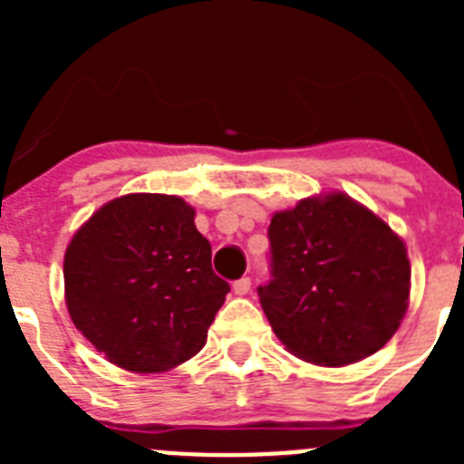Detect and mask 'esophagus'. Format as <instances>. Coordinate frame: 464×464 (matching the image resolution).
<instances>
[{
  "instance_id": "34e87169",
  "label": "esophagus",
  "mask_w": 464,
  "mask_h": 464,
  "mask_svg": "<svg viewBox=\"0 0 464 464\" xmlns=\"http://www.w3.org/2000/svg\"><path fill=\"white\" fill-rule=\"evenodd\" d=\"M251 290V276H241L239 281H235V293L237 295H246Z\"/></svg>"
}]
</instances>
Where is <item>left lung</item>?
<instances>
[{"label": "left lung", "mask_w": 464, "mask_h": 464, "mask_svg": "<svg viewBox=\"0 0 464 464\" xmlns=\"http://www.w3.org/2000/svg\"><path fill=\"white\" fill-rule=\"evenodd\" d=\"M267 235L272 278L257 295L290 353L342 367L388 343L407 311L411 267L383 220L332 192L274 213Z\"/></svg>", "instance_id": "obj_1"}]
</instances>
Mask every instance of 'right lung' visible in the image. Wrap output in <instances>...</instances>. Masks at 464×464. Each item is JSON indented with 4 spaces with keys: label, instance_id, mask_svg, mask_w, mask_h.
<instances>
[{
    "label": "right lung",
    "instance_id": "right-lung-1",
    "mask_svg": "<svg viewBox=\"0 0 464 464\" xmlns=\"http://www.w3.org/2000/svg\"><path fill=\"white\" fill-rule=\"evenodd\" d=\"M73 325L122 370L167 372L199 353L229 283L211 267L195 208L174 195H125L73 235L64 256Z\"/></svg>",
    "mask_w": 464,
    "mask_h": 464
}]
</instances>
